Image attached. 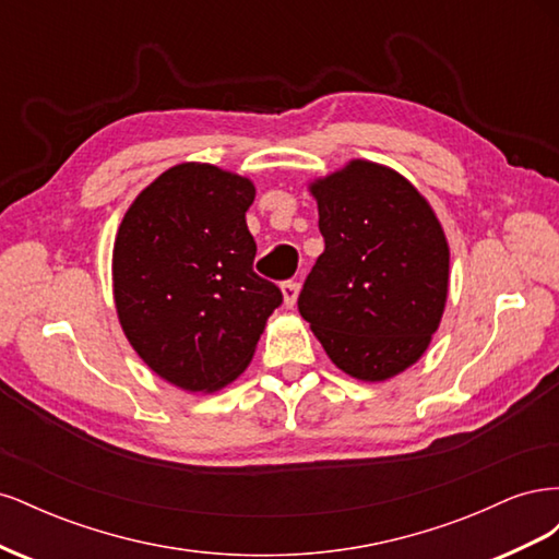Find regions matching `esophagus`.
I'll list each match as a JSON object with an SVG mask.
<instances>
[{
	"label": "esophagus",
	"mask_w": 559,
	"mask_h": 559,
	"mask_svg": "<svg viewBox=\"0 0 559 559\" xmlns=\"http://www.w3.org/2000/svg\"><path fill=\"white\" fill-rule=\"evenodd\" d=\"M298 282H284L282 284V300H284V308H294L296 306V298H298Z\"/></svg>",
	"instance_id": "obj_1"
}]
</instances>
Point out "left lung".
Returning a JSON list of instances; mask_svg holds the SVG:
<instances>
[{
	"instance_id": "left-lung-1",
	"label": "left lung",
	"mask_w": 559,
	"mask_h": 559,
	"mask_svg": "<svg viewBox=\"0 0 559 559\" xmlns=\"http://www.w3.org/2000/svg\"><path fill=\"white\" fill-rule=\"evenodd\" d=\"M308 189L326 247L298 312L343 373L384 382L417 364L441 326L445 230L408 179L373 160L354 158Z\"/></svg>"
}]
</instances>
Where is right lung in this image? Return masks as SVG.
<instances>
[{"mask_svg":"<svg viewBox=\"0 0 559 559\" xmlns=\"http://www.w3.org/2000/svg\"><path fill=\"white\" fill-rule=\"evenodd\" d=\"M251 179L179 163L132 200L111 253L114 302L140 359L183 392L212 394L251 364L282 292L253 273Z\"/></svg>","mask_w":559,"mask_h":559,"instance_id":"right-lung-1","label":"right lung"}]
</instances>
